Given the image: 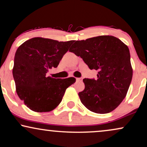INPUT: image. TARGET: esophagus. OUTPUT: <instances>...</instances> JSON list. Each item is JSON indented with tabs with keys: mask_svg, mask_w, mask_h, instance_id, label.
<instances>
[{
	"mask_svg": "<svg viewBox=\"0 0 147 147\" xmlns=\"http://www.w3.org/2000/svg\"><path fill=\"white\" fill-rule=\"evenodd\" d=\"M76 80H77V81H82L83 80V78H76Z\"/></svg>",
	"mask_w": 147,
	"mask_h": 147,
	"instance_id": "obj_1",
	"label": "esophagus"
}]
</instances>
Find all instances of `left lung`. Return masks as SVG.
I'll use <instances>...</instances> for the list:
<instances>
[{
  "instance_id": "8db88e82",
  "label": "left lung",
  "mask_w": 147,
  "mask_h": 147,
  "mask_svg": "<svg viewBox=\"0 0 147 147\" xmlns=\"http://www.w3.org/2000/svg\"><path fill=\"white\" fill-rule=\"evenodd\" d=\"M70 52L98 70L96 80H83L85 89L79 93L83 105L97 114L112 112L125 98L132 79L129 48L116 37L100 35L76 41Z\"/></svg>"
}]
</instances>
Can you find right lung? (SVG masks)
<instances>
[{
	"mask_svg": "<svg viewBox=\"0 0 147 147\" xmlns=\"http://www.w3.org/2000/svg\"><path fill=\"white\" fill-rule=\"evenodd\" d=\"M74 40L59 42L43 38L26 40L18 48L13 77L18 96L35 112H51L61 102L75 78L55 79L47 73L57 68Z\"/></svg>",
	"mask_w": 147,
	"mask_h": 147,
	"instance_id": "1",
	"label": "right lung"
}]
</instances>
